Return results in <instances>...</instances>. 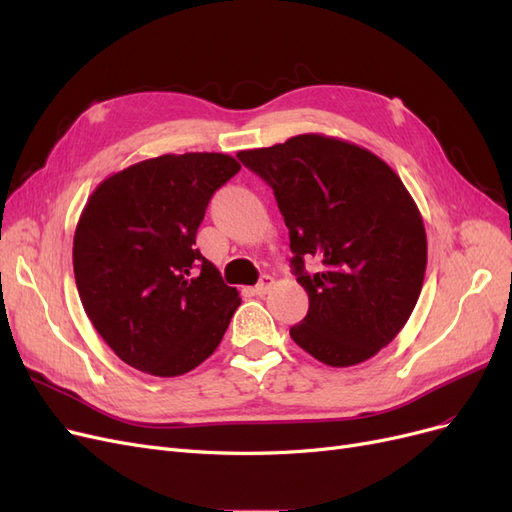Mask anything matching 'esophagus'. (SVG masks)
<instances>
[{"label":"esophagus","mask_w":512,"mask_h":512,"mask_svg":"<svg viewBox=\"0 0 512 512\" xmlns=\"http://www.w3.org/2000/svg\"><path fill=\"white\" fill-rule=\"evenodd\" d=\"M271 288H273V277L271 275H262V280L256 284L254 292L262 297V294H267Z\"/></svg>","instance_id":"34e87169"}]
</instances>
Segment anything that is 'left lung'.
<instances>
[{"mask_svg":"<svg viewBox=\"0 0 512 512\" xmlns=\"http://www.w3.org/2000/svg\"><path fill=\"white\" fill-rule=\"evenodd\" d=\"M290 230L292 267L309 297L290 337L329 367H352L389 346L421 294L427 235L395 170L365 147L324 134L245 149ZM314 257L321 269L304 271Z\"/></svg>","mask_w":512,"mask_h":512,"instance_id":"8db88e82","label":"left lung"}]
</instances>
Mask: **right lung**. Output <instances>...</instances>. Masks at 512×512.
<instances>
[{"label":"right lung","instance_id":"1","mask_svg":"<svg viewBox=\"0 0 512 512\" xmlns=\"http://www.w3.org/2000/svg\"><path fill=\"white\" fill-rule=\"evenodd\" d=\"M239 170L226 153H166L113 173L89 196L74 230V280L123 363L175 378L220 346L241 297L196 250V230Z\"/></svg>","mask_w":512,"mask_h":512}]
</instances>
